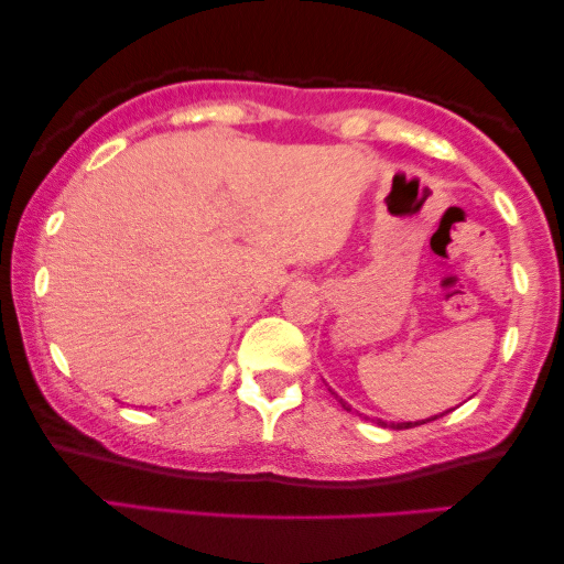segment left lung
I'll use <instances>...</instances> for the list:
<instances>
[{"label":"left lung","mask_w":564,"mask_h":564,"mask_svg":"<svg viewBox=\"0 0 564 564\" xmlns=\"http://www.w3.org/2000/svg\"><path fill=\"white\" fill-rule=\"evenodd\" d=\"M341 405L346 408V411H349V405H346L344 400H341ZM434 419H438V415H434ZM434 419H429V421H434ZM377 423H380V426H388V423H384V421H377ZM421 423H426V421H415V423H411V421H408V423H392L390 429H413V426H421Z\"/></svg>","instance_id":"left-lung-1"}]
</instances>
